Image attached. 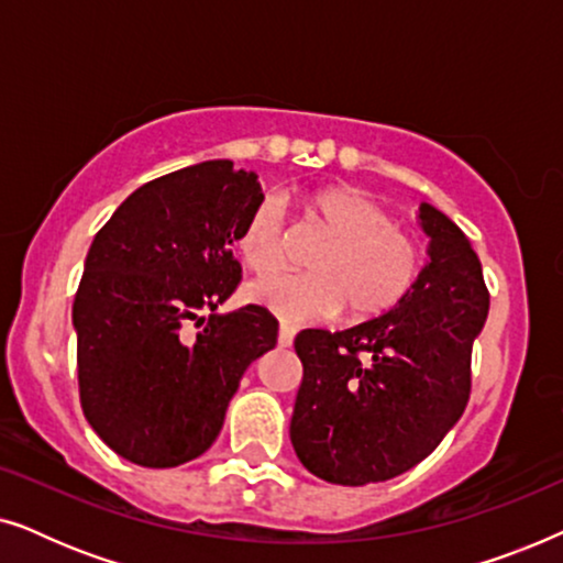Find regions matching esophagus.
Returning <instances> with one entry per match:
<instances>
[{"label":"esophagus","mask_w":563,"mask_h":563,"mask_svg":"<svg viewBox=\"0 0 563 563\" xmlns=\"http://www.w3.org/2000/svg\"><path fill=\"white\" fill-rule=\"evenodd\" d=\"M291 341H295V328L287 325V322H282V328H279V345H282V349H289Z\"/></svg>","instance_id":"esophagus-1"}]
</instances>
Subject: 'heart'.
<instances>
[{
  "label": "heart",
  "instance_id": "obj_1",
  "mask_svg": "<svg viewBox=\"0 0 563 563\" xmlns=\"http://www.w3.org/2000/svg\"><path fill=\"white\" fill-rule=\"evenodd\" d=\"M310 212L330 233L312 258V274H274L253 282L249 299L284 322H320L343 310L356 320L387 312L418 276V249L374 197L358 189H325ZM284 205L266 195L245 214L235 235L243 264L268 274L282 264Z\"/></svg>",
  "mask_w": 563,
  "mask_h": 563
}]
</instances>
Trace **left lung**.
Listing matches in <instances>:
<instances>
[{"label":"left lung","instance_id":"obj_1","mask_svg":"<svg viewBox=\"0 0 563 563\" xmlns=\"http://www.w3.org/2000/svg\"><path fill=\"white\" fill-rule=\"evenodd\" d=\"M418 218L430 238L428 264L389 312L295 338L302 384L289 438L307 472L330 484L405 474L466 410L489 291L456 222L426 202Z\"/></svg>","mask_w":563,"mask_h":563}]
</instances>
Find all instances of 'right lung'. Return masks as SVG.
I'll list each match as a JSON object with an SVG mask.
<instances>
[{
    "label": "right lung",
    "instance_id": "add662e5",
    "mask_svg": "<svg viewBox=\"0 0 563 563\" xmlns=\"http://www.w3.org/2000/svg\"><path fill=\"white\" fill-rule=\"evenodd\" d=\"M258 199L256 174L205 161L143 184L95 235L74 299L81 410L137 466L202 456L243 372L276 345L264 307L218 314L241 282L230 245Z\"/></svg>",
    "mask_w": 563,
    "mask_h": 563
}]
</instances>
